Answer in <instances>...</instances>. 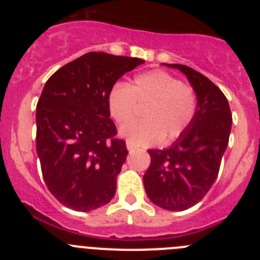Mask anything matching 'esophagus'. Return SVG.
I'll return each mask as SVG.
<instances>
[{
	"label": "esophagus",
	"instance_id": "esophagus-1",
	"mask_svg": "<svg viewBox=\"0 0 260 260\" xmlns=\"http://www.w3.org/2000/svg\"><path fill=\"white\" fill-rule=\"evenodd\" d=\"M126 147H127L128 151H133L135 148V146L133 143H130V142H126Z\"/></svg>",
	"mask_w": 260,
	"mask_h": 260
}]
</instances>
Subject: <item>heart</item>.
Returning a JSON list of instances; mask_svg holds the SVG:
<instances>
[{"mask_svg": "<svg viewBox=\"0 0 260 260\" xmlns=\"http://www.w3.org/2000/svg\"><path fill=\"white\" fill-rule=\"evenodd\" d=\"M137 104L144 105V119L123 126L121 135L135 146H147L181 137L195 117L197 96L191 86L174 75L151 70L134 77L128 86L117 82L108 92V112L118 125L134 118Z\"/></svg>", "mask_w": 260, "mask_h": 260, "instance_id": "heart-1", "label": "heart"}]
</instances>
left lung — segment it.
I'll return each instance as SVG.
<instances>
[{"label":"left lung","mask_w":260,"mask_h":260,"mask_svg":"<svg viewBox=\"0 0 260 260\" xmlns=\"http://www.w3.org/2000/svg\"><path fill=\"white\" fill-rule=\"evenodd\" d=\"M186 75L197 95L192 122L171 147L148 150L151 164L143 176L153 204L185 211L201 202L219 174L232 128V113L221 89L194 69L165 63Z\"/></svg>","instance_id":"1"}]
</instances>
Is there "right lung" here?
I'll use <instances>...</instances> for the list:
<instances>
[{
    "instance_id": "right-lung-1",
    "label": "right lung",
    "mask_w": 260,
    "mask_h": 260,
    "mask_svg": "<svg viewBox=\"0 0 260 260\" xmlns=\"http://www.w3.org/2000/svg\"><path fill=\"white\" fill-rule=\"evenodd\" d=\"M143 59L89 52L57 70L36 107V151L48 189L59 203L82 212L109 203L127 156L116 139L107 96Z\"/></svg>"
}]
</instances>
